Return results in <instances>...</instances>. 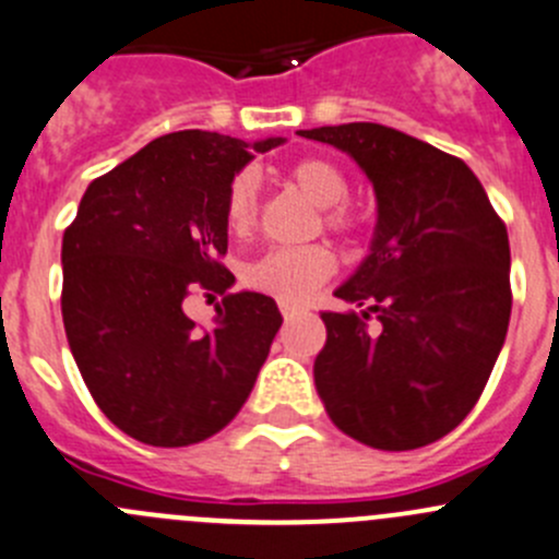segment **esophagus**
Listing matches in <instances>:
<instances>
[{"label":"esophagus","instance_id":"34e87169","mask_svg":"<svg viewBox=\"0 0 559 559\" xmlns=\"http://www.w3.org/2000/svg\"><path fill=\"white\" fill-rule=\"evenodd\" d=\"M278 306H281V313H284V319H295L297 313H300V306H292V302L286 300H281Z\"/></svg>","mask_w":559,"mask_h":559}]
</instances>
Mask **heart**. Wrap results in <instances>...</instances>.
Segmentation results:
<instances>
[{"label": "heart", "instance_id": "1", "mask_svg": "<svg viewBox=\"0 0 559 559\" xmlns=\"http://www.w3.org/2000/svg\"><path fill=\"white\" fill-rule=\"evenodd\" d=\"M286 180L302 193L311 204L328 210L324 226L338 235L355 231L357 218L341 202L349 193L344 171L324 158H302L289 169ZM259 213V180L253 171H242L235 177L226 197V224L235 235H248L257 226ZM335 273V257L328 246L302 248H273L257 262L246 267V284L251 289L264 292L286 302H302L313 295V289L324 284Z\"/></svg>", "mask_w": 559, "mask_h": 559}]
</instances>
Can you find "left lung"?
<instances>
[{"mask_svg": "<svg viewBox=\"0 0 559 559\" xmlns=\"http://www.w3.org/2000/svg\"><path fill=\"white\" fill-rule=\"evenodd\" d=\"M300 135L349 155L377 193L371 251L335 289L355 308L322 313L319 399L368 448L437 442L469 415L506 344V224L464 160L401 130L349 122Z\"/></svg>", "mask_w": 559, "mask_h": 559, "instance_id": "1", "label": "left lung"}]
</instances>
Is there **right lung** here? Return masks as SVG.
<instances>
[{"mask_svg": "<svg viewBox=\"0 0 559 559\" xmlns=\"http://www.w3.org/2000/svg\"><path fill=\"white\" fill-rule=\"evenodd\" d=\"M210 130L166 133L90 182L62 237V319L103 415L133 440L186 448L218 435L251 395L281 328L273 297L229 295L226 197L254 153ZM224 294L214 324L187 297Z\"/></svg>", "mask_w": 559, "mask_h": 559, "instance_id": "right-lung-1", "label": "right lung"}]
</instances>
